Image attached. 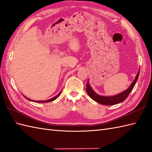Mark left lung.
I'll return each instance as SVG.
<instances>
[{
  "label": "left lung",
  "instance_id": "8db88e82",
  "mask_svg": "<svg viewBox=\"0 0 152 152\" xmlns=\"http://www.w3.org/2000/svg\"><path fill=\"white\" fill-rule=\"evenodd\" d=\"M139 71H140V69L135 77V80L132 82L131 86H129L128 89H126L124 91H123V92L121 93L115 95V96H100V95L97 94L90 86V85L89 84V80H88L87 86H86V91L87 94H89V96L92 98L93 100L96 101V102H98V103H99L100 104L105 105H115L119 103H121V102L124 101L126 99L127 97H128V95L129 94V93H131V91L133 90L137 80H138V77L139 76Z\"/></svg>",
  "mask_w": 152,
  "mask_h": 152
}]
</instances>
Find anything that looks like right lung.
I'll list each match as a JSON object with an SVG mask.
<instances>
[{
  "instance_id": "right-lung-1",
  "label": "right lung",
  "mask_w": 152,
  "mask_h": 152,
  "mask_svg": "<svg viewBox=\"0 0 152 152\" xmlns=\"http://www.w3.org/2000/svg\"><path fill=\"white\" fill-rule=\"evenodd\" d=\"M61 91H60V93L57 95V96H54V98H51V99H49V100H45V101H34V100H30V99H29V98H26L25 96H24V95H23V96H24V97H25L26 98V99H28V100H30V101H33V102H40V103H41V102H52V101H53V100H56V98H58L59 96V95L60 94H61Z\"/></svg>"
}]
</instances>
